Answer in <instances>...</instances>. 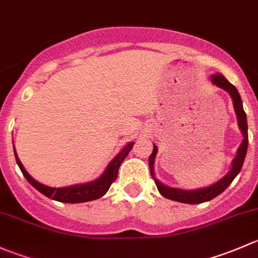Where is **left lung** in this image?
I'll return each instance as SVG.
<instances>
[{"mask_svg": "<svg viewBox=\"0 0 258 258\" xmlns=\"http://www.w3.org/2000/svg\"><path fill=\"white\" fill-rule=\"evenodd\" d=\"M211 82L215 84V86L226 90L228 94L231 95V98H232L233 108H235L236 115H237L238 126H240L241 132H242V135H243L242 144L240 145V148H238V151H237V155H236V158L233 159L232 169H231V171L228 172L224 179L217 181L216 184H214L212 186L206 187V188H200V190H194V191L180 190V188L165 186V185H163L160 181H158V180L155 179V176H154V171H153V165H154V159H155L156 153H158V148L154 145L153 154H151L150 158H149V166H150L151 176H153L154 181H155L159 192H160L164 198L177 201V203L201 204V203H205V201L212 200V199L216 198L217 195L224 192V191L228 187V185L233 181V179L237 176V174L241 171V169H242L246 153H247V145H248L247 119H246V113L242 108V100H241V97L240 94H238L237 89H236L235 86H232V84H231L230 82L222 76V74H212Z\"/></svg>", "mask_w": 258, "mask_h": 258, "instance_id": "left-lung-1", "label": "left lung"}]
</instances>
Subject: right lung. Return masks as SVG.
Returning <instances> with one entry per match:
<instances>
[{"label": "right lung", "instance_id": "add662e5", "mask_svg": "<svg viewBox=\"0 0 258 258\" xmlns=\"http://www.w3.org/2000/svg\"><path fill=\"white\" fill-rule=\"evenodd\" d=\"M134 142L129 143L125 148L121 149L120 153L110 161L109 165L107 166L105 171L103 172L102 176L99 179H97L95 181L89 182V184H83V185H74V186L70 187H63V188H57V187H49L46 185L39 184L38 181L30 176L27 171H26L23 165L21 164L20 159H18L17 154L15 150V156L16 161H17L18 166H20L21 171H22L23 176L27 179V181L30 182L33 187H36L39 192L43 194L47 198L53 199L55 201H60V203H68V204H77V203H87V201L97 200V199L102 198L103 195H105L108 190H109L110 185L118 177V170L119 166L121 165L124 159L126 158V155L129 154V151L132 150Z\"/></svg>", "mask_w": 258, "mask_h": 258}]
</instances>
